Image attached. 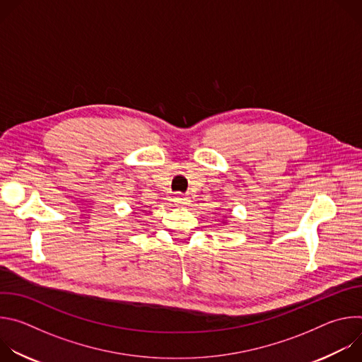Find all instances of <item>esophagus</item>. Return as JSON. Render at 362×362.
Returning a JSON list of instances; mask_svg holds the SVG:
<instances>
[{
	"instance_id": "obj_1",
	"label": "esophagus",
	"mask_w": 362,
	"mask_h": 362,
	"mask_svg": "<svg viewBox=\"0 0 362 362\" xmlns=\"http://www.w3.org/2000/svg\"><path fill=\"white\" fill-rule=\"evenodd\" d=\"M175 203L177 204V206H187V204H190V197H187V196H183V194H176L175 196Z\"/></svg>"
}]
</instances>
